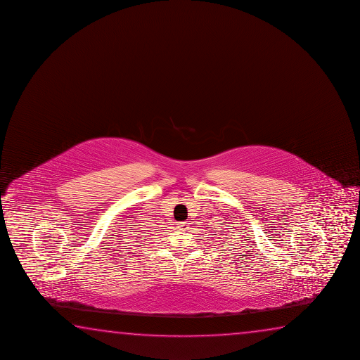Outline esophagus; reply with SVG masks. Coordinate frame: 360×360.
Listing matches in <instances>:
<instances>
[{"instance_id":"1","label":"esophagus","mask_w":360,"mask_h":360,"mask_svg":"<svg viewBox=\"0 0 360 360\" xmlns=\"http://www.w3.org/2000/svg\"><path fill=\"white\" fill-rule=\"evenodd\" d=\"M178 228L183 230V231H186V230H188V228H189V223H188V221H182V223L178 224Z\"/></svg>"}]
</instances>
